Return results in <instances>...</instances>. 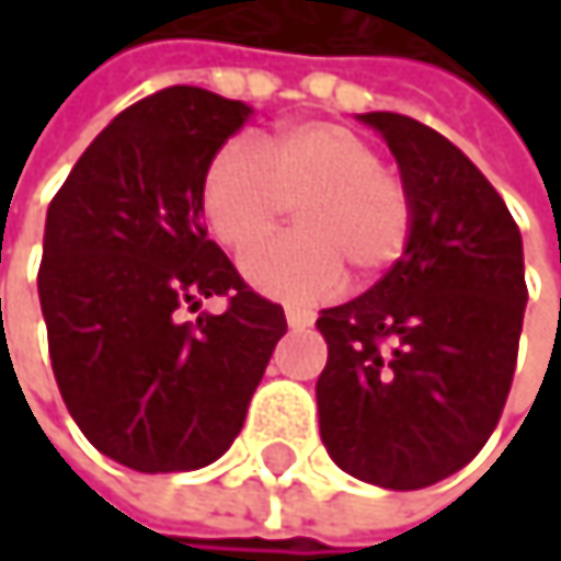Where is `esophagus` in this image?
I'll return each instance as SVG.
<instances>
[{
  "mask_svg": "<svg viewBox=\"0 0 561 561\" xmlns=\"http://www.w3.org/2000/svg\"><path fill=\"white\" fill-rule=\"evenodd\" d=\"M285 321H288L291 331H301V328H311V324H314V314L305 311V308H288V311H285Z\"/></svg>",
  "mask_w": 561,
  "mask_h": 561,
  "instance_id": "1",
  "label": "esophagus"
}]
</instances>
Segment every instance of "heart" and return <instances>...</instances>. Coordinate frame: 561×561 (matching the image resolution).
<instances>
[{
    "mask_svg": "<svg viewBox=\"0 0 561 561\" xmlns=\"http://www.w3.org/2000/svg\"><path fill=\"white\" fill-rule=\"evenodd\" d=\"M204 217L233 253L263 243L288 207L295 233L247 256L243 273L266 295L311 305L334 295L348 270L360 282L392 270L412 237V194L377 149L341 123L285 126L260 149L237 139L207 165Z\"/></svg>",
    "mask_w": 561,
    "mask_h": 561,
    "instance_id": "b5f03b06",
    "label": "heart"
}]
</instances>
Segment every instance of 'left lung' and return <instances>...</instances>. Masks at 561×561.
Instances as JSON below:
<instances>
[{
  "mask_svg": "<svg viewBox=\"0 0 561 561\" xmlns=\"http://www.w3.org/2000/svg\"><path fill=\"white\" fill-rule=\"evenodd\" d=\"M412 194L402 260L324 308L321 442L367 484L419 491L461 471L501 422L526 308L523 240L504 197L442 133L364 113Z\"/></svg>",
  "mask_w": 561,
  "mask_h": 561,
  "instance_id": "obj_1",
  "label": "left lung"
}]
</instances>
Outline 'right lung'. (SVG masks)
<instances>
[{"instance_id":"right-lung-1","label":"right lung","mask_w":561,"mask_h":561,"mask_svg":"<svg viewBox=\"0 0 561 561\" xmlns=\"http://www.w3.org/2000/svg\"><path fill=\"white\" fill-rule=\"evenodd\" d=\"M250 106L169 87L123 110L60 184L38 270L57 390L87 442L142 471H194L243 428L285 334L207 240L204 174ZM224 294V316L196 310Z\"/></svg>"}]
</instances>
